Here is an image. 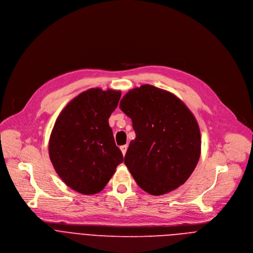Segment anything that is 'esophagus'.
I'll list each match as a JSON object with an SVG mask.
<instances>
[{
    "instance_id": "34e87169",
    "label": "esophagus",
    "mask_w": 253,
    "mask_h": 253,
    "mask_svg": "<svg viewBox=\"0 0 253 253\" xmlns=\"http://www.w3.org/2000/svg\"><path fill=\"white\" fill-rule=\"evenodd\" d=\"M127 148H128V146H127V145H122V146H120V149H121V151H122V154H123V155H125V154H126Z\"/></svg>"
}]
</instances>
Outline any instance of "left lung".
Masks as SVG:
<instances>
[{
  "label": "left lung",
  "mask_w": 253,
  "mask_h": 253,
  "mask_svg": "<svg viewBox=\"0 0 253 253\" xmlns=\"http://www.w3.org/2000/svg\"><path fill=\"white\" fill-rule=\"evenodd\" d=\"M120 109L136 133L124 163L140 188L162 195L184 184L201 152L199 126L187 106L174 94L146 84L126 93Z\"/></svg>",
  "instance_id": "1"
}]
</instances>
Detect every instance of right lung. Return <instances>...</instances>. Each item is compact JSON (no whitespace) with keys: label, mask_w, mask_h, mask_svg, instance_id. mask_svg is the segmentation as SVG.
Returning a JSON list of instances; mask_svg holds the SVG:
<instances>
[{"label":"right lung","mask_w":253,"mask_h":253,"mask_svg":"<svg viewBox=\"0 0 253 253\" xmlns=\"http://www.w3.org/2000/svg\"><path fill=\"white\" fill-rule=\"evenodd\" d=\"M120 97V91L89 89L71 100L55 122L51 162L65 184L79 193H99L123 162L108 122Z\"/></svg>","instance_id":"1"}]
</instances>
